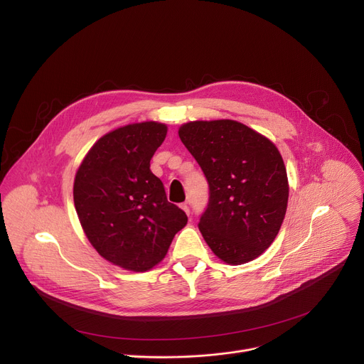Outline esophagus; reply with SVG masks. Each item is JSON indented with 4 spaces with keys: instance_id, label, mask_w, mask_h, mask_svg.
<instances>
[{
    "instance_id": "obj_1",
    "label": "esophagus",
    "mask_w": 364,
    "mask_h": 364,
    "mask_svg": "<svg viewBox=\"0 0 364 364\" xmlns=\"http://www.w3.org/2000/svg\"><path fill=\"white\" fill-rule=\"evenodd\" d=\"M181 209H183L187 215H190V208H188V205H187V203H181Z\"/></svg>"
}]
</instances>
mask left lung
I'll return each mask as SVG.
<instances>
[{
	"label": "left lung",
	"mask_w": 364,
	"mask_h": 364,
	"mask_svg": "<svg viewBox=\"0 0 364 364\" xmlns=\"http://www.w3.org/2000/svg\"><path fill=\"white\" fill-rule=\"evenodd\" d=\"M178 136L209 183L199 230L228 264L259 257L279 232L288 203V178L275 144L234 119L190 121Z\"/></svg>",
	"instance_id": "obj_1"
}]
</instances>
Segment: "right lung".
Returning a JSON list of instances; mask_svg holds the SVG:
<instances>
[{
  "mask_svg": "<svg viewBox=\"0 0 364 364\" xmlns=\"http://www.w3.org/2000/svg\"><path fill=\"white\" fill-rule=\"evenodd\" d=\"M168 127L143 121L96 140L75 177L73 198L82 228L105 260L146 272L166 255L187 215L166 200L151 159Z\"/></svg>",
  "mask_w": 364,
  "mask_h": 364,
  "instance_id": "right-lung-1",
  "label": "right lung"
}]
</instances>
